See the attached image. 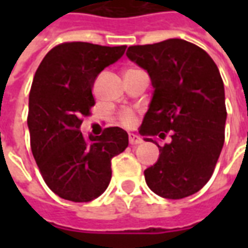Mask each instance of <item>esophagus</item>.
<instances>
[{
	"mask_svg": "<svg viewBox=\"0 0 248 248\" xmlns=\"http://www.w3.org/2000/svg\"><path fill=\"white\" fill-rule=\"evenodd\" d=\"M129 142L131 146H137V145H140L142 143V138L138 137V135L135 134H130L129 135Z\"/></svg>",
	"mask_w": 248,
	"mask_h": 248,
	"instance_id": "obj_1",
	"label": "esophagus"
}]
</instances>
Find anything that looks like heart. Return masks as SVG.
Returning <instances> with one entry per match:
<instances>
[{"label": "heart", "mask_w": 248, "mask_h": 248, "mask_svg": "<svg viewBox=\"0 0 248 248\" xmlns=\"http://www.w3.org/2000/svg\"><path fill=\"white\" fill-rule=\"evenodd\" d=\"M134 71H140L137 70V69H130V70L126 71V74L127 73H134ZM117 119H118V122L124 127H131V126H134L135 122H137V117H135L134 111H131V110H122V111H119L118 115H117Z\"/></svg>", "instance_id": "heart-1"}]
</instances>
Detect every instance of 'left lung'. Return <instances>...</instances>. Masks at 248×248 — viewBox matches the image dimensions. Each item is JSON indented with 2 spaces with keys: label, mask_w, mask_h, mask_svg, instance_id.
<instances>
[{
  "label": "left lung",
  "mask_w": 248,
  "mask_h": 248,
  "mask_svg": "<svg viewBox=\"0 0 248 248\" xmlns=\"http://www.w3.org/2000/svg\"><path fill=\"white\" fill-rule=\"evenodd\" d=\"M126 56L149 73L154 94L140 133L171 140L145 170L151 191L167 199L192 195L210 181L224 143L226 103L213 58L179 38L130 46ZM149 138L147 139V137Z\"/></svg>",
  "instance_id": "8db88e82"
}]
</instances>
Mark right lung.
I'll use <instances>...</instances> for the list:
<instances>
[{"instance_id": "obj_1", "label": "right lung", "mask_w": 248, "mask_h": 248, "mask_svg": "<svg viewBox=\"0 0 248 248\" xmlns=\"http://www.w3.org/2000/svg\"><path fill=\"white\" fill-rule=\"evenodd\" d=\"M126 46L63 42L54 46L35 71L29 94L30 147L45 183L58 197L90 202L108 188L111 158L129 145L121 127L85 138L82 117L95 105L98 74L124 56Z\"/></svg>"}]
</instances>
